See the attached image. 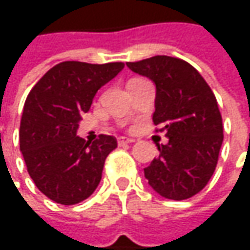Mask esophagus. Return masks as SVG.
Returning a JSON list of instances; mask_svg holds the SVG:
<instances>
[{"label": "esophagus", "mask_w": 250, "mask_h": 250, "mask_svg": "<svg viewBox=\"0 0 250 250\" xmlns=\"http://www.w3.org/2000/svg\"><path fill=\"white\" fill-rule=\"evenodd\" d=\"M134 140L130 139V137H119V145L123 146V145H128V143H133Z\"/></svg>", "instance_id": "1"}]
</instances>
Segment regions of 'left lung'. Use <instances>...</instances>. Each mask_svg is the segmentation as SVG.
I'll list each match as a JSON object with an SVG mask.
<instances>
[{
    "instance_id": "8db88e82",
    "label": "left lung",
    "mask_w": 250,
    "mask_h": 250,
    "mask_svg": "<svg viewBox=\"0 0 250 250\" xmlns=\"http://www.w3.org/2000/svg\"><path fill=\"white\" fill-rule=\"evenodd\" d=\"M127 66L155 82L153 123L169 139L156 145L159 156L145 168L149 185L176 201L198 194L214 174L223 143L222 114L211 88L178 58L153 56Z\"/></svg>"
}]
</instances>
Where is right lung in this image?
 Listing matches in <instances>:
<instances>
[{
	"mask_svg": "<svg viewBox=\"0 0 250 250\" xmlns=\"http://www.w3.org/2000/svg\"><path fill=\"white\" fill-rule=\"evenodd\" d=\"M123 68V62H62L42 76L27 95L20 150L28 175L52 201L78 204L98 187L104 162L117 140L100 134L89 143L76 136V130L97 91Z\"/></svg>",
	"mask_w": 250,
	"mask_h": 250,
	"instance_id": "1",
	"label": "right lung"
}]
</instances>
